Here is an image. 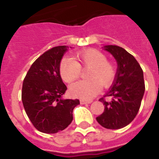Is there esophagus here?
<instances>
[{
    "label": "esophagus",
    "mask_w": 159,
    "mask_h": 159,
    "mask_svg": "<svg viewBox=\"0 0 159 159\" xmlns=\"http://www.w3.org/2000/svg\"><path fill=\"white\" fill-rule=\"evenodd\" d=\"M92 100H85V99H80L81 104H88V103H91Z\"/></svg>",
    "instance_id": "34e87169"
}]
</instances>
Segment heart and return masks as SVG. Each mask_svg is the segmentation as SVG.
<instances>
[{
    "label": "heart",
    "instance_id": "b5f03b06",
    "mask_svg": "<svg viewBox=\"0 0 159 159\" xmlns=\"http://www.w3.org/2000/svg\"><path fill=\"white\" fill-rule=\"evenodd\" d=\"M77 61L64 58L60 64V74L64 82L70 84L81 75V69L88 70L87 80L79 81L70 88L75 97L90 99L102 89L109 88L116 76V65L108 61L104 53L95 48H88L75 55Z\"/></svg>",
    "mask_w": 159,
    "mask_h": 159
}]
</instances>
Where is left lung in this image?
Here are the masks:
<instances>
[{"label":"left lung","mask_w":159,"mask_h":159,"mask_svg":"<svg viewBox=\"0 0 159 159\" xmlns=\"http://www.w3.org/2000/svg\"><path fill=\"white\" fill-rule=\"evenodd\" d=\"M115 57L118 69L111 88L104 97H111L103 102L104 111L96 118L97 122L107 129L116 130L126 127L137 116L145 92L143 71L131 54L116 45L104 46Z\"/></svg>","instance_id":"8db88e82"}]
</instances>
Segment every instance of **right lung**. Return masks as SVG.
<instances>
[{"label":"right lung","instance_id":"right-lung-1","mask_svg":"<svg viewBox=\"0 0 159 159\" xmlns=\"http://www.w3.org/2000/svg\"><path fill=\"white\" fill-rule=\"evenodd\" d=\"M67 46L49 49L38 57L25 75L21 99L28 117L35 128L55 134L68 127L79 99H62L67 90L60 74V64Z\"/></svg>","mask_w":159,"mask_h":159}]
</instances>
